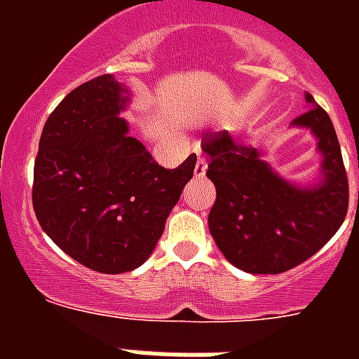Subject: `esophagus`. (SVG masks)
Wrapping results in <instances>:
<instances>
[{
    "label": "esophagus",
    "instance_id": "obj_1",
    "mask_svg": "<svg viewBox=\"0 0 359 359\" xmlns=\"http://www.w3.org/2000/svg\"><path fill=\"white\" fill-rule=\"evenodd\" d=\"M207 168H208V163L205 158H197V162H196V169H194V175H196L197 179L199 177H205V173H207Z\"/></svg>",
    "mask_w": 359,
    "mask_h": 359
}]
</instances>
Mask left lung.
Wrapping results in <instances>:
<instances>
[{
  "instance_id": "1",
  "label": "left lung",
  "mask_w": 359,
  "mask_h": 359,
  "mask_svg": "<svg viewBox=\"0 0 359 359\" xmlns=\"http://www.w3.org/2000/svg\"><path fill=\"white\" fill-rule=\"evenodd\" d=\"M309 109L294 124L318 137L324 182L298 188L279 179L255 147L224 130L207 134V177L216 186L208 229L225 259L250 273H281L313 257L345 222L348 177L334 124L306 93ZM359 203V194H358Z\"/></svg>"
}]
</instances>
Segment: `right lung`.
<instances>
[{"label":"right lung","instance_id":"1","mask_svg":"<svg viewBox=\"0 0 359 359\" xmlns=\"http://www.w3.org/2000/svg\"><path fill=\"white\" fill-rule=\"evenodd\" d=\"M123 93L111 74L70 91L42 128L33 169V210L44 233L100 273L130 272L149 259L197 160L158 165L117 117Z\"/></svg>","mask_w":359,"mask_h":359}]
</instances>
